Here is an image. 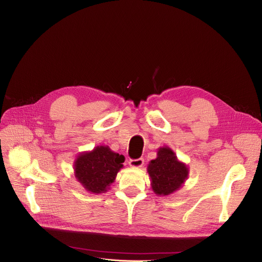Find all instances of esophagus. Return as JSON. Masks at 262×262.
<instances>
[{
	"label": "esophagus",
	"mask_w": 262,
	"mask_h": 262,
	"mask_svg": "<svg viewBox=\"0 0 262 262\" xmlns=\"http://www.w3.org/2000/svg\"><path fill=\"white\" fill-rule=\"evenodd\" d=\"M129 165H130V167H132V168H140V167H143V165H144V159L143 158H138V159H130L129 160Z\"/></svg>",
	"instance_id": "esophagus-1"
}]
</instances>
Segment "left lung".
<instances>
[{"instance_id":"1","label":"left lung","mask_w":262,"mask_h":262,"mask_svg":"<svg viewBox=\"0 0 262 262\" xmlns=\"http://www.w3.org/2000/svg\"><path fill=\"white\" fill-rule=\"evenodd\" d=\"M147 171L151 188L158 196H168L178 191L189 177V167L167 146L157 149V156L149 163Z\"/></svg>"}]
</instances>
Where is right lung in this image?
<instances>
[{"label":"right lung","instance_id":"add662e5","mask_svg":"<svg viewBox=\"0 0 262 262\" xmlns=\"http://www.w3.org/2000/svg\"><path fill=\"white\" fill-rule=\"evenodd\" d=\"M124 155L113 152L108 146H96L93 150L76 156L73 164L74 176L89 193H105L124 167Z\"/></svg>","mask_w":262,"mask_h":262}]
</instances>
